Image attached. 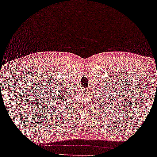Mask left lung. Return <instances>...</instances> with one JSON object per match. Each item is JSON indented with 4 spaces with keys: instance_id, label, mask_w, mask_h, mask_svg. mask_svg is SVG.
I'll use <instances>...</instances> for the list:
<instances>
[{
    "instance_id": "left-lung-1",
    "label": "left lung",
    "mask_w": 157,
    "mask_h": 157,
    "mask_svg": "<svg viewBox=\"0 0 157 157\" xmlns=\"http://www.w3.org/2000/svg\"><path fill=\"white\" fill-rule=\"evenodd\" d=\"M107 95H108V94H107ZM103 100H105V99H104V98H103ZM109 103H110L109 102V103H108V102H107V105H108V104H109Z\"/></svg>"
}]
</instances>
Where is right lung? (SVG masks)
Listing matches in <instances>:
<instances>
[{
  "instance_id": "obj_1",
  "label": "right lung",
  "mask_w": 157,
  "mask_h": 157,
  "mask_svg": "<svg viewBox=\"0 0 157 157\" xmlns=\"http://www.w3.org/2000/svg\"><path fill=\"white\" fill-rule=\"evenodd\" d=\"M65 92V91L64 90H59V92H58V93H59V98H58V100H62V101H63L62 100H63V98H64V97H66V96H64V94L65 93H64ZM66 95H67V94H66Z\"/></svg>"
}]
</instances>
